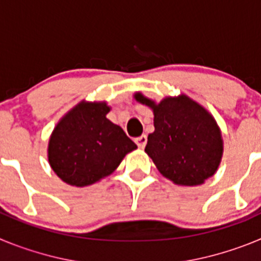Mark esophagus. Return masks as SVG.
Segmentation results:
<instances>
[{"label": "esophagus", "instance_id": "1", "mask_svg": "<svg viewBox=\"0 0 261 261\" xmlns=\"http://www.w3.org/2000/svg\"><path fill=\"white\" fill-rule=\"evenodd\" d=\"M135 142L136 144H137V146L138 147H145V145H146V142H147V137L145 135H142V136H140V137H136L135 138Z\"/></svg>", "mask_w": 261, "mask_h": 261}]
</instances>
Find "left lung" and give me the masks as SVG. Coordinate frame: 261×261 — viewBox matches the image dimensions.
Listing matches in <instances>:
<instances>
[{"mask_svg":"<svg viewBox=\"0 0 261 261\" xmlns=\"http://www.w3.org/2000/svg\"><path fill=\"white\" fill-rule=\"evenodd\" d=\"M135 96L153 108L155 129L145 151L163 176L179 186H197L214 175L223 146L220 128L208 111L186 95L158 105L140 93Z\"/></svg>","mask_w":261,"mask_h":261,"instance_id":"8db88e82","label":"left lung"}]
</instances>
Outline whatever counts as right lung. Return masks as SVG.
Returning <instances> with one entry per match:
<instances>
[{
    "label": "right lung",
    "instance_id": "1",
    "mask_svg": "<svg viewBox=\"0 0 261 261\" xmlns=\"http://www.w3.org/2000/svg\"><path fill=\"white\" fill-rule=\"evenodd\" d=\"M106 103H80L60 120L49 140L48 161L65 183L86 187L116 170L136 144L106 117Z\"/></svg>",
    "mask_w": 261,
    "mask_h": 261
}]
</instances>
